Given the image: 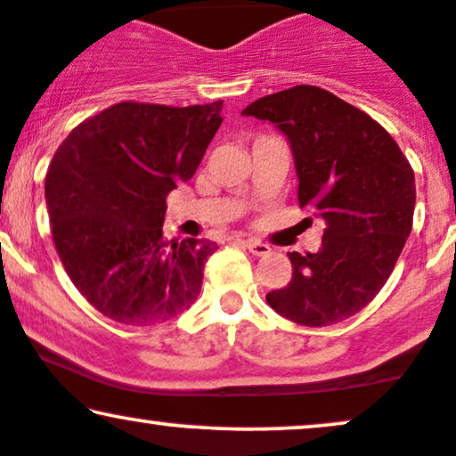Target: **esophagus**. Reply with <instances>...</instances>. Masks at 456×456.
I'll return each instance as SVG.
<instances>
[{"label": "esophagus", "mask_w": 456, "mask_h": 456, "mask_svg": "<svg viewBox=\"0 0 456 456\" xmlns=\"http://www.w3.org/2000/svg\"><path fill=\"white\" fill-rule=\"evenodd\" d=\"M245 247H247V249H249L254 256H266L268 251H271V245L262 243V240H257V239H247V240H245Z\"/></svg>", "instance_id": "esophagus-1"}]
</instances>
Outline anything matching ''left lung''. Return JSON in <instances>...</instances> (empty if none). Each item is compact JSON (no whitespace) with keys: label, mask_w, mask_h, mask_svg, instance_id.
<instances>
[{"label":"left lung","mask_w":456,"mask_h":456,"mask_svg":"<svg viewBox=\"0 0 456 456\" xmlns=\"http://www.w3.org/2000/svg\"><path fill=\"white\" fill-rule=\"evenodd\" d=\"M288 139L300 207L325 222L317 254H288L291 281L266 294L281 317L322 328L383 289L412 230L414 173L400 145L362 110L323 88H288L240 111Z\"/></svg>","instance_id":"8db88e82"}]
</instances>
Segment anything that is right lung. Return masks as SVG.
<instances>
[{"mask_svg": "<svg viewBox=\"0 0 456 456\" xmlns=\"http://www.w3.org/2000/svg\"><path fill=\"white\" fill-rule=\"evenodd\" d=\"M224 101L190 108L118 103L84 120L46 173L53 239L91 305L125 325L177 317L200 294L217 243L162 239L167 194L199 168Z\"/></svg>", "mask_w": 456, "mask_h": 456, "instance_id": "add662e5", "label": "right lung"}]
</instances>
